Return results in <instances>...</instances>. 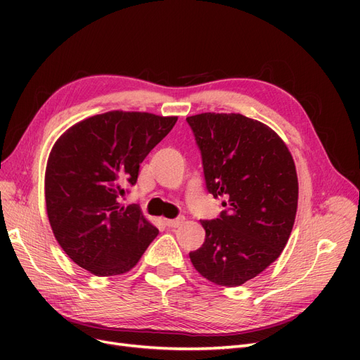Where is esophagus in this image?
I'll return each instance as SVG.
<instances>
[{
  "mask_svg": "<svg viewBox=\"0 0 360 360\" xmlns=\"http://www.w3.org/2000/svg\"><path fill=\"white\" fill-rule=\"evenodd\" d=\"M184 222V217L183 216H179V217H176V219H168L167 221V226H169V228H177L179 225H181Z\"/></svg>",
  "mask_w": 360,
  "mask_h": 360,
  "instance_id": "34e87169",
  "label": "esophagus"
}]
</instances>
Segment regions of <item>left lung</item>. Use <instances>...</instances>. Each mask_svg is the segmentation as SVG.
<instances>
[{
	"mask_svg": "<svg viewBox=\"0 0 360 360\" xmlns=\"http://www.w3.org/2000/svg\"><path fill=\"white\" fill-rule=\"evenodd\" d=\"M205 188L226 197L216 219L201 221L202 246L189 252L198 274L216 285L255 278L281 255L296 219L299 183L287 146L274 130L242 114L186 118Z\"/></svg>",
	"mask_w": 360,
	"mask_h": 360,
	"instance_id": "1",
	"label": "left lung"
}]
</instances>
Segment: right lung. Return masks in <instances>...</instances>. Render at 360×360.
Listing matches in <instances>:
<instances>
[{"label": "right lung", "mask_w": 360, "mask_h": 360, "mask_svg": "<svg viewBox=\"0 0 360 360\" xmlns=\"http://www.w3.org/2000/svg\"><path fill=\"white\" fill-rule=\"evenodd\" d=\"M177 117L111 111L75 124L53 146L45 179L46 210L64 252L96 276L132 269L159 234L138 204H120L139 165Z\"/></svg>", "instance_id": "right-lung-1"}]
</instances>
